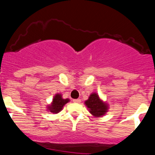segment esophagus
I'll return each mask as SVG.
<instances>
[{
  "label": "esophagus",
  "mask_w": 155,
  "mask_h": 155,
  "mask_svg": "<svg viewBox=\"0 0 155 155\" xmlns=\"http://www.w3.org/2000/svg\"><path fill=\"white\" fill-rule=\"evenodd\" d=\"M73 101H74V103H76V104H79L80 102H81V99H74L73 100Z\"/></svg>",
  "instance_id": "1"
}]
</instances>
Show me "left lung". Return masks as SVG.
Returning <instances> with one entry per match:
<instances>
[{"label":"left lung","mask_w":155,"mask_h":155,"mask_svg":"<svg viewBox=\"0 0 155 155\" xmlns=\"http://www.w3.org/2000/svg\"><path fill=\"white\" fill-rule=\"evenodd\" d=\"M84 104L90 110V113L94 117H102L108 111L107 104L101 100L97 93H92Z\"/></svg>","instance_id":"obj_1"}]
</instances>
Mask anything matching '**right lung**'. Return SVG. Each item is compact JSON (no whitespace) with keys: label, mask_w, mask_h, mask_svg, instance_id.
<instances>
[{"label":"right lung","mask_w":155,"mask_h":155,"mask_svg":"<svg viewBox=\"0 0 155 155\" xmlns=\"http://www.w3.org/2000/svg\"><path fill=\"white\" fill-rule=\"evenodd\" d=\"M69 99H63L61 94H56L53 98L50 106H48V110L54 114H58L63 109V106L69 102Z\"/></svg>","instance_id":"add662e5"}]
</instances>
